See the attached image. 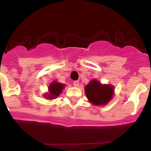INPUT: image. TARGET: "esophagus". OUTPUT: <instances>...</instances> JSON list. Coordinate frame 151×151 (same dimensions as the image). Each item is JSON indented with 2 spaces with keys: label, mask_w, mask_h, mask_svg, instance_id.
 Segmentation results:
<instances>
[{
  "label": "esophagus",
  "mask_w": 151,
  "mask_h": 151,
  "mask_svg": "<svg viewBox=\"0 0 151 151\" xmlns=\"http://www.w3.org/2000/svg\"><path fill=\"white\" fill-rule=\"evenodd\" d=\"M78 85H79V82H78V81H75V82H73V85H74V86H76V87H78Z\"/></svg>",
  "instance_id": "34e87169"
}]
</instances>
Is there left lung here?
<instances>
[{
	"label": "left lung",
	"mask_w": 151,
	"mask_h": 151,
	"mask_svg": "<svg viewBox=\"0 0 151 151\" xmlns=\"http://www.w3.org/2000/svg\"><path fill=\"white\" fill-rule=\"evenodd\" d=\"M112 85H101L97 80H92L85 86V94L89 101L94 105L106 104L113 95Z\"/></svg>",
	"instance_id": "obj_1"
}]
</instances>
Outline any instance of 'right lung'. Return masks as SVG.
I'll return each instance as SVG.
<instances>
[{
    "mask_svg": "<svg viewBox=\"0 0 151 151\" xmlns=\"http://www.w3.org/2000/svg\"><path fill=\"white\" fill-rule=\"evenodd\" d=\"M64 85L61 83L58 82H54L49 86V91H50V94L47 95V97L48 99H54L57 96H59L60 94L62 92L63 89Z\"/></svg>",
    "mask_w": 151,
    "mask_h": 151,
    "instance_id": "1",
    "label": "right lung"
}]
</instances>
